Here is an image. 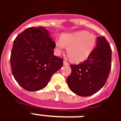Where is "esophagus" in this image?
Instances as JSON below:
<instances>
[{
    "instance_id": "esophagus-1",
    "label": "esophagus",
    "mask_w": 121,
    "mask_h": 121,
    "mask_svg": "<svg viewBox=\"0 0 121 121\" xmlns=\"http://www.w3.org/2000/svg\"><path fill=\"white\" fill-rule=\"evenodd\" d=\"M63 64L65 65H68V63L66 61L64 60L63 61Z\"/></svg>"
}]
</instances>
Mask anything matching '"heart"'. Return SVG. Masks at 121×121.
Listing matches in <instances>:
<instances>
[{"label":"heart","mask_w":121,"mask_h":121,"mask_svg":"<svg viewBox=\"0 0 121 121\" xmlns=\"http://www.w3.org/2000/svg\"><path fill=\"white\" fill-rule=\"evenodd\" d=\"M96 37L88 31H80L62 35L61 40L56 42L57 48L62 51L67 48V55L70 60L80 63L88 58L96 44Z\"/></svg>","instance_id":"b5f03b06"}]
</instances>
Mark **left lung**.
I'll return each mask as SVG.
<instances>
[{
	"mask_svg": "<svg viewBox=\"0 0 121 121\" xmlns=\"http://www.w3.org/2000/svg\"><path fill=\"white\" fill-rule=\"evenodd\" d=\"M112 51L105 37L99 36L97 46L86 60L70 65L72 73L66 81L68 87L78 95L88 97L101 89L111 70Z\"/></svg>",
	"mask_w": 121,
	"mask_h": 121,
	"instance_id": "obj_1",
	"label": "left lung"
}]
</instances>
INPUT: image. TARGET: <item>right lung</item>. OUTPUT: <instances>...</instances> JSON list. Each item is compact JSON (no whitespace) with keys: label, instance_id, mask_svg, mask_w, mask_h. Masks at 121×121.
<instances>
[{"label":"right lung","instance_id":"right-lung-1","mask_svg":"<svg viewBox=\"0 0 121 121\" xmlns=\"http://www.w3.org/2000/svg\"><path fill=\"white\" fill-rule=\"evenodd\" d=\"M56 44L43 27L27 28L16 37L10 54L14 78L27 91H38L48 85L63 66V59L53 55Z\"/></svg>","mask_w":121,"mask_h":121}]
</instances>
